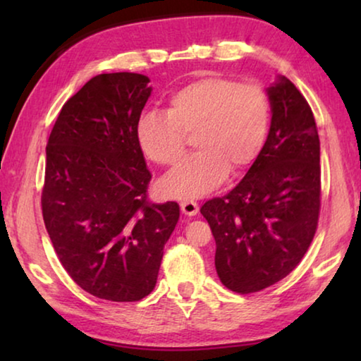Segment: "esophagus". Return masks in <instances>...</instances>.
<instances>
[{
    "label": "esophagus",
    "mask_w": 361,
    "mask_h": 361,
    "mask_svg": "<svg viewBox=\"0 0 361 361\" xmlns=\"http://www.w3.org/2000/svg\"><path fill=\"white\" fill-rule=\"evenodd\" d=\"M181 212L185 213L186 216H194L195 213L199 212V204L194 202V200H185V202L180 204Z\"/></svg>",
    "instance_id": "34e87169"
}]
</instances>
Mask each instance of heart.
I'll return each mask as SVG.
<instances>
[{"instance_id": "b5f03b06", "label": "heart", "mask_w": 361, "mask_h": 361, "mask_svg": "<svg viewBox=\"0 0 361 361\" xmlns=\"http://www.w3.org/2000/svg\"><path fill=\"white\" fill-rule=\"evenodd\" d=\"M271 126V102L256 84L229 78H202L169 100L167 111H148L137 122L143 154L162 167H175L185 156L186 138L197 151L161 181L162 195L199 199L221 185L231 172L256 161Z\"/></svg>"}]
</instances>
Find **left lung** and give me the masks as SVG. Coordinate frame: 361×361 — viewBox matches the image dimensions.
<instances>
[{"mask_svg": "<svg viewBox=\"0 0 361 361\" xmlns=\"http://www.w3.org/2000/svg\"><path fill=\"white\" fill-rule=\"evenodd\" d=\"M271 129L234 189L200 209L216 242L215 267L235 293L285 279L312 242L320 212V140L309 103L290 79L267 87Z\"/></svg>", "mask_w": 361, "mask_h": 361, "instance_id": "obj_1", "label": "left lung"}]
</instances>
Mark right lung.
Masks as SVG:
<instances>
[{
	"instance_id": "obj_1",
	"label": "right lung",
	"mask_w": 361,
	"mask_h": 361,
	"mask_svg": "<svg viewBox=\"0 0 361 361\" xmlns=\"http://www.w3.org/2000/svg\"><path fill=\"white\" fill-rule=\"evenodd\" d=\"M138 73H106L65 103L46 146L42 218L54 250L84 291L114 302L154 290L176 202L146 200L151 173L137 122L152 92Z\"/></svg>"
}]
</instances>
